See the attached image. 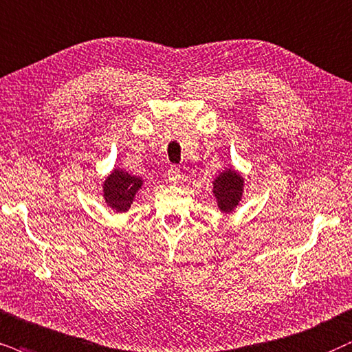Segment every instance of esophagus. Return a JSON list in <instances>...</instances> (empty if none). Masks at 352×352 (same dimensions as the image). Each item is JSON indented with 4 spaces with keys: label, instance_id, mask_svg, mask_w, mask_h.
Here are the masks:
<instances>
[{
    "label": "esophagus",
    "instance_id": "34e87169",
    "mask_svg": "<svg viewBox=\"0 0 352 352\" xmlns=\"http://www.w3.org/2000/svg\"><path fill=\"white\" fill-rule=\"evenodd\" d=\"M167 179H168V182H172V184H177V182L182 179L180 168H177V167L168 168V170H167Z\"/></svg>",
    "mask_w": 352,
    "mask_h": 352
}]
</instances>
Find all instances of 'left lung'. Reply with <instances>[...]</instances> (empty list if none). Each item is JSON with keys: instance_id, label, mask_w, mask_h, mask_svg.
<instances>
[{"instance_id": "obj_1", "label": "left lung", "mask_w": 352, "mask_h": 352, "mask_svg": "<svg viewBox=\"0 0 352 352\" xmlns=\"http://www.w3.org/2000/svg\"><path fill=\"white\" fill-rule=\"evenodd\" d=\"M243 190H245V179H243L242 172H239L232 166L224 167V170L212 179L211 193L222 214H230L240 206Z\"/></svg>"}]
</instances>
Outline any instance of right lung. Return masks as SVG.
<instances>
[{
	"mask_svg": "<svg viewBox=\"0 0 352 352\" xmlns=\"http://www.w3.org/2000/svg\"><path fill=\"white\" fill-rule=\"evenodd\" d=\"M143 185L141 177L130 175L124 168L115 166L102 184V197L110 211L128 212Z\"/></svg>",
	"mask_w": 352,
	"mask_h": 352,
	"instance_id": "obj_1",
	"label": "right lung"
}]
</instances>
